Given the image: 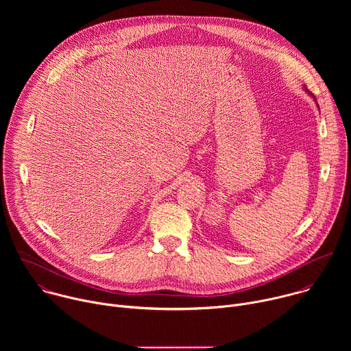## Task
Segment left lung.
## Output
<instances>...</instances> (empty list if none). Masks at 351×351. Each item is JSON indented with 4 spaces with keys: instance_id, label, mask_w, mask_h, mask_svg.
<instances>
[{
    "instance_id": "left-lung-1",
    "label": "left lung",
    "mask_w": 351,
    "mask_h": 351,
    "mask_svg": "<svg viewBox=\"0 0 351 351\" xmlns=\"http://www.w3.org/2000/svg\"><path fill=\"white\" fill-rule=\"evenodd\" d=\"M304 90H306V91H307V93H308V94H310V91H308V90H307V88H306V87H304ZM311 95H313V94H311ZM314 98H315V97H314ZM317 106H318V104H317Z\"/></svg>"
}]
</instances>
